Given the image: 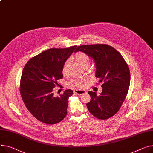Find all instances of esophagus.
Listing matches in <instances>:
<instances>
[{"label": "esophagus", "mask_w": 153, "mask_h": 153, "mask_svg": "<svg viewBox=\"0 0 153 153\" xmlns=\"http://www.w3.org/2000/svg\"><path fill=\"white\" fill-rule=\"evenodd\" d=\"M86 92H87V91L85 90H74V93L77 94V95H82L84 94H85Z\"/></svg>", "instance_id": "esophagus-1"}]
</instances>
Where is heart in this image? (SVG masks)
Segmentation results:
<instances>
[{
    "label": "heart",
    "instance_id": "b5f03b06",
    "mask_svg": "<svg viewBox=\"0 0 153 153\" xmlns=\"http://www.w3.org/2000/svg\"><path fill=\"white\" fill-rule=\"evenodd\" d=\"M75 59L77 60L78 63L82 66L84 68L85 66H88L90 59V57L84 52H79L76 53ZM69 60H66L63 65L62 66V73L63 75H66L67 73L68 67L69 65ZM86 80H73L70 82V86L73 87L75 88H82L85 87Z\"/></svg>",
    "mask_w": 153,
    "mask_h": 153
}]
</instances>
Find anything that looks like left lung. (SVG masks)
<instances>
[{
	"label": "left lung",
	"instance_id": "8db88e82",
	"mask_svg": "<svg viewBox=\"0 0 153 153\" xmlns=\"http://www.w3.org/2000/svg\"><path fill=\"white\" fill-rule=\"evenodd\" d=\"M78 51L94 59L96 77L100 82H103L100 95L95 91H88L90 101L87 107L99 119L110 118L117 113L127 95L130 82L129 68L118 51L106 44L80 45L75 52Z\"/></svg>",
	"mask_w": 153,
	"mask_h": 153
}]
</instances>
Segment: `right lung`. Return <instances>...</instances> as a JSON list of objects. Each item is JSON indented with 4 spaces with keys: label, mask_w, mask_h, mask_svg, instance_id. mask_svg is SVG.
Segmentation results:
<instances>
[{
    "label": "right lung",
    "mask_w": 153,
    "mask_h": 153,
    "mask_svg": "<svg viewBox=\"0 0 153 153\" xmlns=\"http://www.w3.org/2000/svg\"><path fill=\"white\" fill-rule=\"evenodd\" d=\"M77 46L50 48L30 58L25 66L20 80V94L32 115L47 124H55L67 114L68 98L73 91L66 90L53 96L57 80L62 79V66Z\"/></svg>",
    "instance_id": "1"
}]
</instances>
